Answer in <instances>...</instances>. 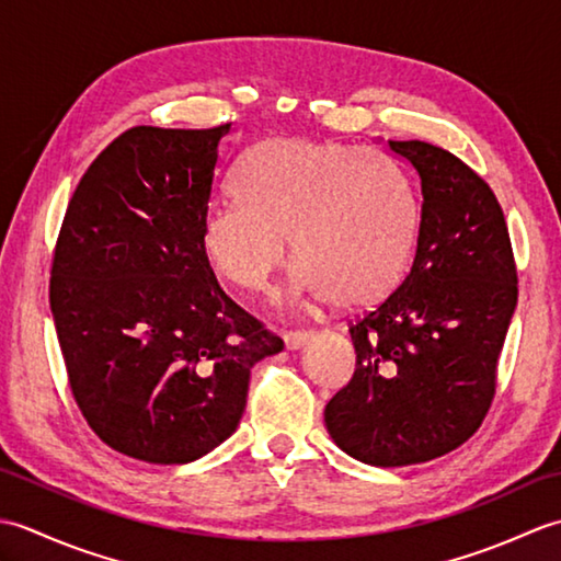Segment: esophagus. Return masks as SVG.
Wrapping results in <instances>:
<instances>
[{"label": "esophagus", "mask_w": 561, "mask_h": 561, "mask_svg": "<svg viewBox=\"0 0 561 561\" xmlns=\"http://www.w3.org/2000/svg\"><path fill=\"white\" fill-rule=\"evenodd\" d=\"M311 340H313V332H306V330L284 332V344H287V350H291V352L304 350Z\"/></svg>", "instance_id": "1"}]
</instances>
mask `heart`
Masks as SVG:
<instances>
[{
  "instance_id": "b5f03b06",
  "label": "heart",
  "mask_w": 561,
  "mask_h": 561,
  "mask_svg": "<svg viewBox=\"0 0 561 561\" xmlns=\"http://www.w3.org/2000/svg\"><path fill=\"white\" fill-rule=\"evenodd\" d=\"M236 197L202 221L211 270L243 291H267L301 262L291 296L342 308L383 301L410 267L416 205L400 171L362 147L284 137L262 141L236 175Z\"/></svg>"
}]
</instances>
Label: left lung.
I'll return each mask as SVG.
<instances>
[{
  "mask_svg": "<svg viewBox=\"0 0 561 561\" xmlns=\"http://www.w3.org/2000/svg\"><path fill=\"white\" fill-rule=\"evenodd\" d=\"M422 209L412 270L350 328L356 371L325 408L332 440L376 468L426 462L478 432L518 301L504 211L482 178L426 141H388Z\"/></svg>",
  "mask_w": 561,
  "mask_h": 561,
  "instance_id": "obj_1",
  "label": "left lung"
}]
</instances>
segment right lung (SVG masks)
Returning <instances> with one entry per match:
<instances>
[{
    "instance_id": "right-lung-1",
    "label": "right lung",
    "mask_w": 561,
    "mask_h": 561,
    "mask_svg": "<svg viewBox=\"0 0 561 561\" xmlns=\"http://www.w3.org/2000/svg\"><path fill=\"white\" fill-rule=\"evenodd\" d=\"M231 123L133 127L83 173L57 236L50 311L83 420L123 456L183 465L241 422L282 352L219 287L199 231Z\"/></svg>"
}]
</instances>
